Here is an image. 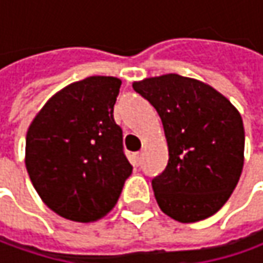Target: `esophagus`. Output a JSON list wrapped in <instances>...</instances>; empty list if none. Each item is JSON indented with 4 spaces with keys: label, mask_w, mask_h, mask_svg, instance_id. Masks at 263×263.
I'll return each instance as SVG.
<instances>
[{
    "label": "esophagus",
    "mask_w": 263,
    "mask_h": 263,
    "mask_svg": "<svg viewBox=\"0 0 263 263\" xmlns=\"http://www.w3.org/2000/svg\"><path fill=\"white\" fill-rule=\"evenodd\" d=\"M141 160H142V153H140V151L135 153V154H134V163H135V164H140Z\"/></svg>",
    "instance_id": "esophagus-1"
}]
</instances>
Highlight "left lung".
Returning a JSON list of instances; mask_svg holds the SVG:
<instances>
[{
  "mask_svg": "<svg viewBox=\"0 0 263 263\" xmlns=\"http://www.w3.org/2000/svg\"><path fill=\"white\" fill-rule=\"evenodd\" d=\"M132 87L157 110L167 141V166L151 182L160 210L179 222L214 215L243 170L239 110L210 84L179 74L144 78Z\"/></svg>",
  "mask_w": 263,
  "mask_h": 263,
  "instance_id": "left-lung-1",
  "label": "left lung"
}]
</instances>
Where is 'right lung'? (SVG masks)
<instances>
[{"mask_svg":"<svg viewBox=\"0 0 263 263\" xmlns=\"http://www.w3.org/2000/svg\"><path fill=\"white\" fill-rule=\"evenodd\" d=\"M121 84L104 76L71 83L43 104L27 129L29 177L42 201L67 220H100L132 173L114 119Z\"/></svg>","mask_w":263,"mask_h":263,"instance_id":"right-lung-1","label":"right lung"}]
</instances>
